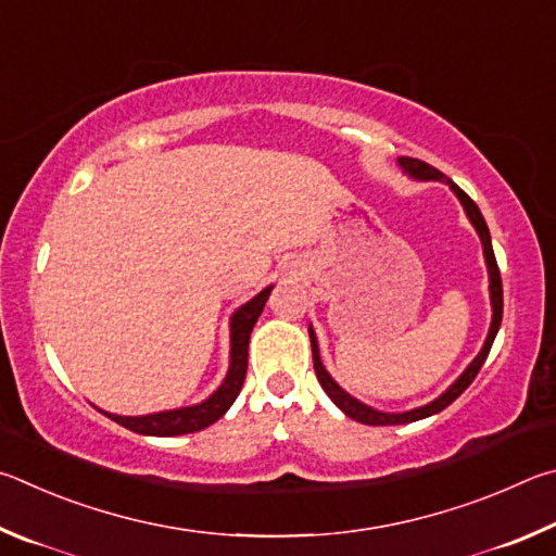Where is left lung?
<instances>
[{
    "mask_svg": "<svg viewBox=\"0 0 556 556\" xmlns=\"http://www.w3.org/2000/svg\"><path fill=\"white\" fill-rule=\"evenodd\" d=\"M397 165H401V170L407 175V178L413 180H422V182H444L450 185V190L456 194V200L462 202V207L466 212V217L473 224L476 233H479L481 239V247H483V258H485V268H489V295H491V327H489V334H485V342L481 346V352L476 354L473 362L464 368V374L456 378V381L446 388L442 395H437L434 401H430L427 405L420 407H413V410H403V413H386V410H376V407L366 405L362 401H356L354 395H349L342 386H339L329 371L323 364V358H319V344H317V337H315V329L309 325V342H313V362H315V374H317V381L319 386L325 388V393L332 397V403L342 410L346 417H352V420L362 422V425H407V422H417V420H425V417H432L437 413H442L446 405H452L456 397H459L466 388L471 386V381L476 378V374L481 371V366L485 362V356H489L491 346H493V339L498 334L501 329V319H503V283H501V273H498V263H495V253H493V243H491V231L485 227V219L481 210L476 207V202L466 194L459 185L452 182L446 178L444 173H440L432 165H427L425 161H417V159H407V155H401L397 159Z\"/></svg>",
    "mask_w": 556,
    "mask_h": 556,
    "instance_id": "left-lung-1",
    "label": "left lung"
}]
</instances>
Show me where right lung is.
<instances>
[{"instance_id":"obj_1","label":"right lung","mask_w":556,"mask_h":556,"mask_svg":"<svg viewBox=\"0 0 556 556\" xmlns=\"http://www.w3.org/2000/svg\"><path fill=\"white\" fill-rule=\"evenodd\" d=\"M273 286L263 288L256 298H251L249 303H243L237 313L229 317V368L224 381L219 383L217 391L210 397H204L202 403L175 407V410H161L151 415H114L104 413L116 425L126 427L136 434L146 437H178L200 432L212 422H217L219 417L229 410L231 403L237 401V395L247 378V364H249V339L256 325L258 315L266 307V300L270 295Z\"/></svg>"}]
</instances>
